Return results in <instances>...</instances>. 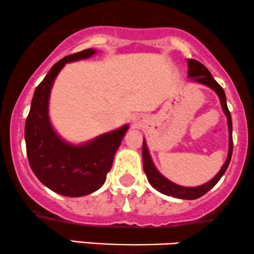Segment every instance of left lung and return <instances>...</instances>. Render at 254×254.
Returning a JSON list of instances; mask_svg holds the SVG:
<instances>
[{
	"instance_id": "1",
	"label": "left lung",
	"mask_w": 254,
	"mask_h": 254,
	"mask_svg": "<svg viewBox=\"0 0 254 254\" xmlns=\"http://www.w3.org/2000/svg\"><path fill=\"white\" fill-rule=\"evenodd\" d=\"M188 66H189V70H188V73H189V77H192L195 82L202 83V84L208 85L209 88L213 89L214 91L219 95L220 101H221V106L223 112H225L226 116H227L228 120V130H229V152L227 160H226L225 165L222 166V169L220 170V172L217 174L215 177L213 178L210 182L203 184L201 187L196 188H186L177 186V184L172 183L169 180H166L165 177H163L159 172L157 171V169L154 168L153 163H152L150 153H148L147 146H146V142H142V163H144V171L146 176H147V180L151 183V186L157 189L158 191L165 193L168 196H172V197L176 198H183V199H196L201 196H203L204 193H207L209 190L213 188L217 182L220 181V178L222 177L223 174L227 170L229 162H231L232 158V152H233V138H232V118L231 113H229L228 107H227V101H226V95L225 91H223L222 86L216 82L215 79L213 78L211 73L209 72L207 67L204 66L202 63H199L195 59H188Z\"/></svg>"
}]
</instances>
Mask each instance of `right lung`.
<instances>
[{"instance_id":"obj_1","label":"right lung","mask_w":254,"mask_h":254,"mask_svg":"<svg viewBox=\"0 0 254 254\" xmlns=\"http://www.w3.org/2000/svg\"><path fill=\"white\" fill-rule=\"evenodd\" d=\"M94 53L91 49L83 50L56 63L35 89L26 120V150L32 171L44 186L68 197L88 195L103 186L115 152L128 129V126H124L89 144L70 146L51 127L47 106L57 74L67 62L88 58Z\"/></svg>"}]
</instances>
